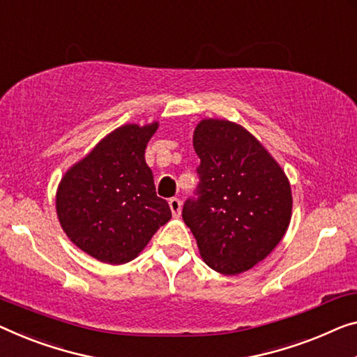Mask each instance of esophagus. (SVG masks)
I'll return each instance as SVG.
<instances>
[{"instance_id":"esophagus-1","label":"esophagus","mask_w":357,"mask_h":357,"mask_svg":"<svg viewBox=\"0 0 357 357\" xmlns=\"http://www.w3.org/2000/svg\"><path fill=\"white\" fill-rule=\"evenodd\" d=\"M168 204H169V208H172L173 216H179L181 215V200L174 197V199H169Z\"/></svg>"}]
</instances>
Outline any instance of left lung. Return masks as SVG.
<instances>
[{"mask_svg":"<svg viewBox=\"0 0 357 357\" xmlns=\"http://www.w3.org/2000/svg\"><path fill=\"white\" fill-rule=\"evenodd\" d=\"M199 184L183 220L211 269L236 275L273 252L289 227L291 190L284 172L247 130L204 120L194 131Z\"/></svg>","mask_w":357,"mask_h":357,"instance_id":"8db88e82","label":"left lung"}]
</instances>
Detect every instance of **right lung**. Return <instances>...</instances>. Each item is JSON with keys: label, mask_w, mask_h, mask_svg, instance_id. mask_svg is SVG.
Masks as SVG:
<instances>
[{"label": "right lung", "mask_w": 357, "mask_h": 357, "mask_svg": "<svg viewBox=\"0 0 357 357\" xmlns=\"http://www.w3.org/2000/svg\"><path fill=\"white\" fill-rule=\"evenodd\" d=\"M157 126L116 128L61 181L56 206L62 229L99 261H131L172 218L144 158Z\"/></svg>", "instance_id": "add662e5"}]
</instances>
